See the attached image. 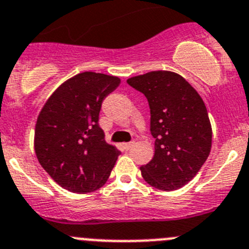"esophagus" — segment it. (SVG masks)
I'll return each mask as SVG.
<instances>
[{
	"label": "esophagus",
	"mask_w": 249,
	"mask_h": 249,
	"mask_svg": "<svg viewBox=\"0 0 249 249\" xmlns=\"http://www.w3.org/2000/svg\"><path fill=\"white\" fill-rule=\"evenodd\" d=\"M134 145H135V142H134V141H132V142H125L124 145H123V147H124L125 150H130V148H131Z\"/></svg>",
	"instance_id": "34e87169"
}]
</instances>
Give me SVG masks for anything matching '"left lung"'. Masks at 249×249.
Wrapping results in <instances>:
<instances>
[{
  "mask_svg": "<svg viewBox=\"0 0 249 249\" xmlns=\"http://www.w3.org/2000/svg\"><path fill=\"white\" fill-rule=\"evenodd\" d=\"M126 82L145 94L150 106L155 155L140 167L143 179L166 192L184 187L211 150L213 130L203 99L176 72L151 71Z\"/></svg>",
  "mask_w": 249,
  "mask_h": 249,
  "instance_id": "left-lung-1",
  "label": "left lung"
}]
</instances>
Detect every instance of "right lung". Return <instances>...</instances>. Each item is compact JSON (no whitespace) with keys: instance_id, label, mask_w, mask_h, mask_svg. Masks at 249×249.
Instances as JSON below:
<instances>
[{"instance_id":"obj_1","label":"right lung","mask_w":249,"mask_h":249,"mask_svg":"<svg viewBox=\"0 0 249 249\" xmlns=\"http://www.w3.org/2000/svg\"><path fill=\"white\" fill-rule=\"evenodd\" d=\"M115 76L82 72L62 83L39 113L34 148L39 163L64 189L86 194L103 187L120 151L104 140L102 103Z\"/></svg>"}]
</instances>
